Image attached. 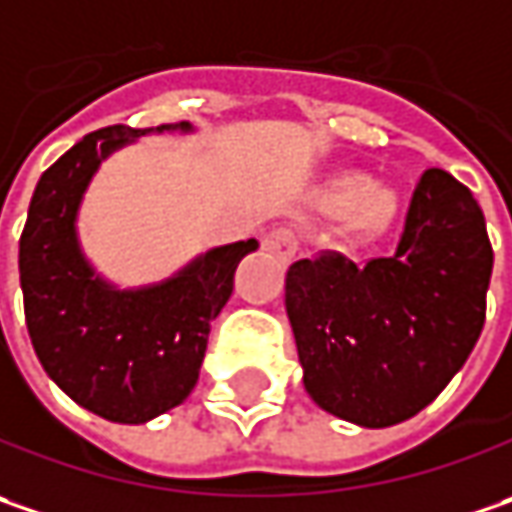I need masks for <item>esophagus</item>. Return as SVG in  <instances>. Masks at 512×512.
Masks as SVG:
<instances>
[{"label":"esophagus","instance_id":"esophagus-1","mask_svg":"<svg viewBox=\"0 0 512 512\" xmlns=\"http://www.w3.org/2000/svg\"><path fill=\"white\" fill-rule=\"evenodd\" d=\"M263 249L272 252V255L283 257V260H289V257H295V252H298V237H295V232H289V229H272V232L263 237Z\"/></svg>","mask_w":512,"mask_h":512}]
</instances>
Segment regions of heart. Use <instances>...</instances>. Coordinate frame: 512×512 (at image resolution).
Returning a JSON list of instances; mask_svg holds the SVG:
<instances>
[{
  "label": "heart",
  "mask_w": 512,
  "mask_h": 512,
  "mask_svg": "<svg viewBox=\"0 0 512 512\" xmlns=\"http://www.w3.org/2000/svg\"><path fill=\"white\" fill-rule=\"evenodd\" d=\"M321 209L332 214L352 209L349 232L361 240H369V237L384 234L392 226V220L398 214V194L384 186L369 189V177L349 171V174L335 177L321 191Z\"/></svg>",
  "instance_id": "1"
}]
</instances>
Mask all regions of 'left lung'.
<instances>
[{
	"label": "left lung",
	"mask_w": 512,
	"mask_h": 512,
	"mask_svg": "<svg viewBox=\"0 0 512 512\" xmlns=\"http://www.w3.org/2000/svg\"><path fill=\"white\" fill-rule=\"evenodd\" d=\"M490 272L484 214L444 168L421 174L389 257L292 263L286 315L312 401L372 430L418 415L470 358Z\"/></svg>",
	"instance_id": "8db88e82"
}]
</instances>
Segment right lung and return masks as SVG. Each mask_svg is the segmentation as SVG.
Returning a JSON list of instances; mask_svg holds the SVG:
<instances>
[{
    "instance_id": "1",
    "label": "right lung",
    "mask_w": 512,
    "mask_h": 512,
    "mask_svg": "<svg viewBox=\"0 0 512 512\" xmlns=\"http://www.w3.org/2000/svg\"><path fill=\"white\" fill-rule=\"evenodd\" d=\"M191 131L189 123L108 125L82 137L36 183L19 237L25 323L42 369L79 407L117 424H145L183 404L197 384L212 321L232 298L234 269L257 240L217 246L145 289H117L91 269L77 209L100 163L125 143Z\"/></svg>"
}]
</instances>
